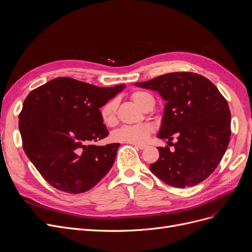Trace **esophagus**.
<instances>
[{"label":"esophagus","mask_w":252,"mask_h":252,"mask_svg":"<svg viewBox=\"0 0 252 252\" xmlns=\"http://www.w3.org/2000/svg\"><path fill=\"white\" fill-rule=\"evenodd\" d=\"M136 149H139V150H145L147 148L146 145H133Z\"/></svg>","instance_id":"34e87169"}]
</instances>
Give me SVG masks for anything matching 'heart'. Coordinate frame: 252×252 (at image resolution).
Segmentation results:
<instances>
[{"label":"heart","mask_w":252,"mask_h":252,"mask_svg":"<svg viewBox=\"0 0 252 252\" xmlns=\"http://www.w3.org/2000/svg\"><path fill=\"white\" fill-rule=\"evenodd\" d=\"M153 98L151 95L143 91H135L131 94V99L134 103L139 106L140 109H143L149 99ZM117 109H118V101L116 99H111L106 101L99 110L100 118L103 124L106 126H113L117 121ZM153 131V126L148 123H142L137 125H128L123 126L117 129L112 135V138L115 141H121L126 143H131V145H141L146 142L149 138L150 134Z\"/></svg>","instance_id":"b5f03b06"}]
</instances>
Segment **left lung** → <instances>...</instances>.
Listing matches in <instances>:
<instances>
[{"label": "left lung", "mask_w": 252, "mask_h": 252, "mask_svg": "<svg viewBox=\"0 0 252 252\" xmlns=\"http://www.w3.org/2000/svg\"><path fill=\"white\" fill-rule=\"evenodd\" d=\"M135 85L158 91L166 101L158 137L177 136L174 152L158 148L160 157L151 164V171L175 188L204 181L221 161L231 137L229 104L217 86L190 71L165 74Z\"/></svg>", "instance_id": "8db88e82"}]
</instances>
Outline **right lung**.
Masks as SVG:
<instances>
[{
	"mask_svg": "<svg viewBox=\"0 0 252 252\" xmlns=\"http://www.w3.org/2000/svg\"><path fill=\"white\" fill-rule=\"evenodd\" d=\"M124 87H96L63 77L28 95L18 123L22 148L48 184L80 194L110 171L120 143L94 145L109 135L99 109Z\"/></svg>",
	"mask_w": 252,
	"mask_h": 252,
	"instance_id": "right-lung-1",
	"label": "right lung"
}]
</instances>
